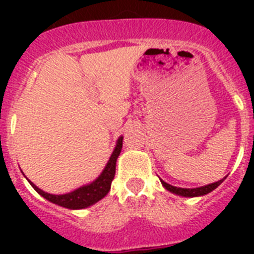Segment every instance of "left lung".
Wrapping results in <instances>:
<instances>
[{"instance_id": "1", "label": "left lung", "mask_w": 254, "mask_h": 254, "mask_svg": "<svg viewBox=\"0 0 254 254\" xmlns=\"http://www.w3.org/2000/svg\"><path fill=\"white\" fill-rule=\"evenodd\" d=\"M162 182L163 187L169 191L174 193H178V195H182V196H200V195H205V193L211 192L212 190H215L217 186L220 185L223 179L219 182H215V183H211L208 186H204V187H197V189H181V187H174V186L169 185L166 182Z\"/></svg>"}]
</instances>
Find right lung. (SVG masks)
<instances>
[{
  "label": "right lung",
  "mask_w": 254,
  "mask_h": 254,
  "mask_svg": "<svg viewBox=\"0 0 254 254\" xmlns=\"http://www.w3.org/2000/svg\"><path fill=\"white\" fill-rule=\"evenodd\" d=\"M121 149H123V137L117 141L115 151H113V154L111 155V158L108 161L103 174L95 182H92L91 185L80 187V189L75 190L72 192L64 193V195H51V193H47L45 191H42L41 189H38L37 186L33 185L29 181L30 185L33 186L34 190L39 195H42L47 200L58 205H62V207H65V208L69 209H81L85 208V207H89V205L95 204L96 201H99L100 199H103L109 192L111 183L116 174V161H117V157L120 155Z\"/></svg>",
  "instance_id": "add662e5"
}]
</instances>
